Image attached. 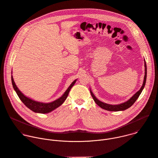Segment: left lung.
Segmentation results:
<instances>
[{"instance_id": "left-lung-1", "label": "left lung", "mask_w": 158, "mask_h": 158, "mask_svg": "<svg viewBox=\"0 0 158 158\" xmlns=\"http://www.w3.org/2000/svg\"><path fill=\"white\" fill-rule=\"evenodd\" d=\"M144 66H145V75H144V82L143 84V85L141 87V88L139 89V91H138L136 94H135L130 99H129L127 101L122 103L121 104H118V105H110V104H107L106 103H104L100 101H99L94 95V94L93 93V92L90 90L91 91V94L94 99V101H95V102L101 108L106 109L107 110H110V111H119V110H124L125 109H127V108L130 107L137 100V99L139 98V95L141 94L142 91L143 90L144 86H145V84H146V77H147V66H146V63L144 60Z\"/></svg>"}]
</instances>
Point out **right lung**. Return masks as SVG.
Listing matches in <instances>:
<instances>
[{
	"label": "right lung",
	"instance_id": "obj_1",
	"mask_svg": "<svg viewBox=\"0 0 158 158\" xmlns=\"http://www.w3.org/2000/svg\"><path fill=\"white\" fill-rule=\"evenodd\" d=\"M11 79H12V83L13 87L16 93L17 94L19 98L22 101V102L32 111H34L35 112H39V113H44V114L48 113V112H51L54 109H55L57 107H58L59 106H60L66 99L67 96H68V94H69V93L71 89L72 88V87L74 85L75 82H76V80L74 81L73 82V83L71 84V85L68 87V89L66 90L65 93L62 96V97H60L58 99H57L52 102H50V103H42V102H39L33 101V100L28 98L27 97L25 96L19 91V89L16 86V85L14 81L12 76H11Z\"/></svg>",
	"mask_w": 158,
	"mask_h": 158
}]
</instances>
